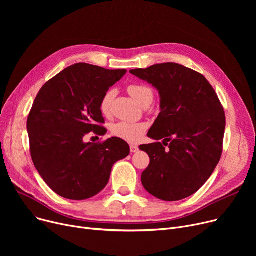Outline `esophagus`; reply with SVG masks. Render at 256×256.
<instances>
[{
  "mask_svg": "<svg viewBox=\"0 0 256 256\" xmlns=\"http://www.w3.org/2000/svg\"><path fill=\"white\" fill-rule=\"evenodd\" d=\"M130 152H137L139 150V147L136 146V145H130Z\"/></svg>",
  "mask_w": 256,
  "mask_h": 256,
  "instance_id": "obj_1",
  "label": "esophagus"
}]
</instances>
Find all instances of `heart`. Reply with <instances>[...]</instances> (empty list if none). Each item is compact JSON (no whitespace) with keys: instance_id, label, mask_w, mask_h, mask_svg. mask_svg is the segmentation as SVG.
<instances>
[{"instance_id":"1","label":"heart","mask_w":256,"mask_h":256,"mask_svg":"<svg viewBox=\"0 0 256 256\" xmlns=\"http://www.w3.org/2000/svg\"><path fill=\"white\" fill-rule=\"evenodd\" d=\"M130 96L142 106H148L154 98V90L146 84H130L128 87ZM114 92L112 90L106 92L100 102V111L104 116L111 114L112 100ZM147 130V124L144 122H126L120 121L111 126V132L114 137L122 139L126 142L137 143L139 142Z\"/></svg>"}]
</instances>
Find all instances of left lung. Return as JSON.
<instances>
[{"instance_id":"left-lung-1","label":"left lung","mask_w":256,"mask_h":256,"mask_svg":"<svg viewBox=\"0 0 256 256\" xmlns=\"http://www.w3.org/2000/svg\"><path fill=\"white\" fill-rule=\"evenodd\" d=\"M130 72L152 84L160 98V113L148 137L164 142L140 146L150 158L142 184L165 201L189 197L206 184L221 158L226 119L217 93L202 74L178 63Z\"/></svg>"}]
</instances>
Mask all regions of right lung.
Returning a JSON list of instances; mask_svg holds the SVG:
<instances>
[{"label":"right lung","mask_w":256,"mask_h":256,"mask_svg":"<svg viewBox=\"0 0 256 256\" xmlns=\"http://www.w3.org/2000/svg\"><path fill=\"white\" fill-rule=\"evenodd\" d=\"M126 74L87 63L67 67L39 90L26 120L31 158L56 194L84 200L98 194L113 165L130 154L122 139L85 143L90 132L104 135L100 102Z\"/></svg>","instance_id":"1"}]
</instances>
